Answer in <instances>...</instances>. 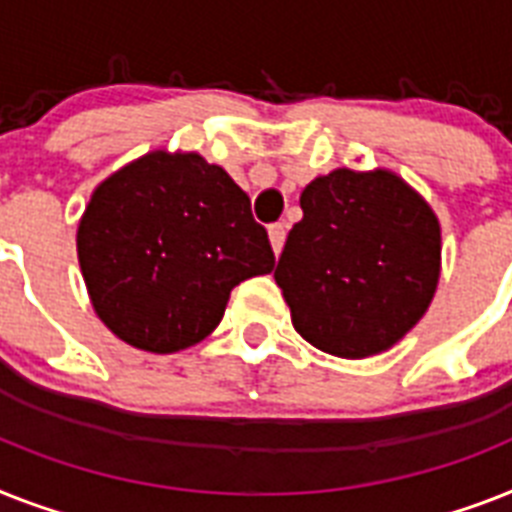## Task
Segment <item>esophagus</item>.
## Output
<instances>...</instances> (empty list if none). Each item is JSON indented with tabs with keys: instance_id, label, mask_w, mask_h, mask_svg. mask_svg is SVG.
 I'll return each mask as SVG.
<instances>
[{
	"instance_id": "esophagus-1",
	"label": "esophagus",
	"mask_w": 512,
	"mask_h": 512,
	"mask_svg": "<svg viewBox=\"0 0 512 512\" xmlns=\"http://www.w3.org/2000/svg\"><path fill=\"white\" fill-rule=\"evenodd\" d=\"M268 236H270V247H273V252H281L284 249V242H286V223H273V226L268 228Z\"/></svg>"
}]
</instances>
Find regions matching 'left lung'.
I'll return each instance as SVG.
<instances>
[{
	"label": "left lung",
	"mask_w": 512,
	"mask_h": 512,
	"mask_svg": "<svg viewBox=\"0 0 512 512\" xmlns=\"http://www.w3.org/2000/svg\"><path fill=\"white\" fill-rule=\"evenodd\" d=\"M276 284L302 339L336 357L389 350L434 299L442 234L392 170H331L305 186Z\"/></svg>",
	"instance_id": "left-lung-1"
}]
</instances>
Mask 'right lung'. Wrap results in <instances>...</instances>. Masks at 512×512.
Returning a JSON list of instances; mask_svg holds the SVG:
<instances>
[{
	"mask_svg": "<svg viewBox=\"0 0 512 512\" xmlns=\"http://www.w3.org/2000/svg\"><path fill=\"white\" fill-rule=\"evenodd\" d=\"M78 263L99 321L168 355L213 334L231 289L276 265L249 197L197 152H149L94 189Z\"/></svg>",
	"mask_w": 512,
	"mask_h": 512,
	"instance_id": "add662e5",
	"label": "right lung"
}]
</instances>
